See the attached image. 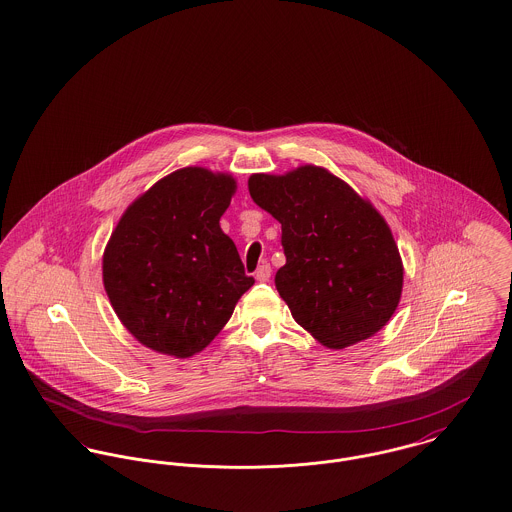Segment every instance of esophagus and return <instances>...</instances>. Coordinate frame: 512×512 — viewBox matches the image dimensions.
Masks as SVG:
<instances>
[{
  "label": "esophagus",
  "mask_w": 512,
  "mask_h": 512,
  "mask_svg": "<svg viewBox=\"0 0 512 512\" xmlns=\"http://www.w3.org/2000/svg\"><path fill=\"white\" fill-rule=\"evenodd\" d=\"M255 279H257L259 283H267V281L271 279V265H269V263L259 265V269L255 271Z\"/></svg>",
  "instance_id": "esophagus-1"
}]
</instances>
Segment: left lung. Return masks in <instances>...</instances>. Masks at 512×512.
Masks as SVG:
<instances>
[{
    "mask_svg": "<svg viewBox=\"0 0 512 512\" xmlns=\"http://www.w3.org/2000/svg\"><path fill=\"white\" fill-rule=\"evenodd\" d=\"M249 194L279 220L286 265L275 286L292 318L326 347L377 334L395 314L402 261L381 214L320 167L253 174Z\"/></svg>",
    "mask_w": 512,
    "mask_h": 512,
    "instance_id": "1",
    "label": "left lung"
}]
</instances>
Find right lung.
Instances as JSON below:
<instances>
[{"label": "right lung", "mask_w": 512, "mask_h": 512, "mask_svg": "<svg viewBox=\"0 0 512 512\" xmlns=\"http://www.w3.org/2000/svg\"><path fill=\"white\" fill-rule=\"evenodd\" d=\"M235 180L172 172L121 216L104 253V286L123 326L174 357L202 351L255 279L220 228Z\"/></svg>", "instance_id": "obj_1"}]
</instances>
